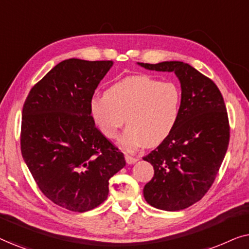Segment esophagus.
I'll use <instances>...</instances> for the list:
<instances>
[{
  "label": "esophagus",
  "instance_id": "1",
  "mask_svg": "<svg viewBox=\"0 0 249 249\" xmlns=\"http://www.w3.org/2000/svg\"><path fill=\"white\" fill-rule=\"evenodd\" d=\"M124 159H125V162L128 163V164H132V163L137 162L138 161V158H135V156H131L129 154H125L124 155Z\"/></svg>",
  "mask_w": 249,
  "mask_h": 249
}]
</instances>
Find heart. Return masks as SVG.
Masks as SVG:
<instances>
[{
  "label": "heart",
  "mask_w": 249,
  "mask_h": 249,
  "mask_svg": "<svg viewBox=\"0 0 249 249\" xmlns=\"http://www.w3.org/2000/svg\"><path fill=\"white\" fill-rule=\"evenodd\" d=\"M180 108V88L148 74L124 78L90 102L95 124L107 138L117 137L127 118L122 144L131 151L142 145L156 146L168 138L178 122Z\"/></svg>",
  "instance_id": "heart-1"
}]
</instances>
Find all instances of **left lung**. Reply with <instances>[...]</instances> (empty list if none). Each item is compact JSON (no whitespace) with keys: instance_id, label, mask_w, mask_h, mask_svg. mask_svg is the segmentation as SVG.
<instances>
[{"instance_id":"obj_1","label":"left lung","mask_w":249,"mask_h":249,"mask_svg":"<svg viewBox=\"0 0 249 249\" xmlns=\"http://www.w3.org/2000/svg\"><path fill=\"white\" fill-rule=\"evenodd\" d=\"M139 64L149 70L173 71L181 84V108L175 129L142 158L154 168L144 197L160 210L187 209L209 192L227 153L230 124L223 96L212 79L187 63Z\"/></svg>"}]
</instances>
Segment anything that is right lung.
Returning <instances> with one entry per match:
<instances>
[{"label":"right lung","instance_id":"1","mask_svg":"<svg viewBox=\"0 0 249 249\" xmlns=\"http://www.w3.org/2000/svg\"><path fill=\"white\" fill-rule=\"evenodd\" d=\"M112 61L64 60L34 85L22 107L20 147L44 195L72 212L107 198L124 153L96 128L90 102Z\"/></svg>","mask_w":249,"mask_h":249}]
</instances>
